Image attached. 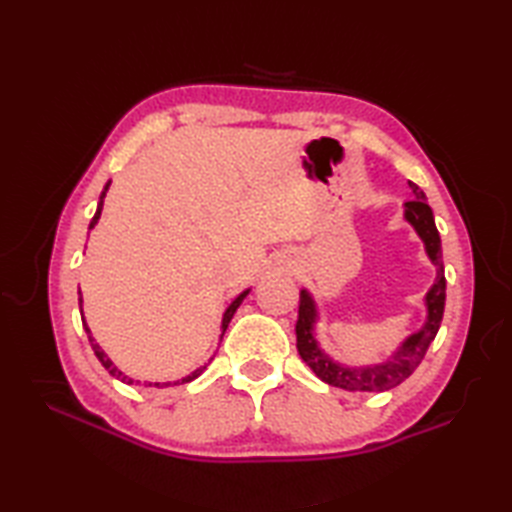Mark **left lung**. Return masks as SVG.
<instances>
[{
	"label": "left lung",
	"instance_id": "obj_1",
	"mask_svg": "<svg viewBox=\"0 0 512 512\" xmlns=\"http://www.w3.org/2000/svg\"><path fill=\"white\" fill-rule=\"evenodd\" d=\"M409 189L413 193L411 202L402 204V217L405 222L416 231L420 242L424 246L429 262L436 266V279H433L431 288L424 295V321L418 330L407 334L400 341L394 352L385 356L383 361L369 363V365H347L336 361L328 352L323 350L317 339V323L321 319L317 299L312 297L308 288H301L299 295V319L295 325L297 332V350L314 374H317L323 383L332 387H341L345 391H387L391 387L400 385L402 380L413 374V369L420 365V361L427 354L431 341L436 339L440 330L442 314H444V297H447V279H444V266H442V244L440 233L433 220V211L424 198L422 189L418 184L409 182Z\"/></svg>",
	"mask_w": 512,
	"mask_h": 512
}]
</instances>
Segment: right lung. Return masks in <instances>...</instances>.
<instances>
[{"mask_svg": "<svg viewBox=\"0 0 512 512\" xmlns=\"http://www.w3.org/2000/svg\"><path fill=\"white\" fill-rule=\"evenodd\" d=\"M110 184H112V180L105 184L103 187V191H101V198H99V204H96V213H94V217H92V222H90V226H88V231H92V228L99 224V220H101V211H103V200H105V195H107V191H110ZM250 292V288H246V290H242L239 292V295L228 303V308L224 310V314H222V325H220V341H222V336H224V332H226V328H228V323H231V319H233V314L237 312V308L242 306V301H244V297L248 295ZM79 310H81V321H83V330H85V334H88V339H90V345H92V350H94V354H96V358H99L101 361V365L107 369V372H110L114 378H118L121 380V383H125V385H140V380H136V378H132V376H127L123 369H118L116 365H114V361L110 356L105 354V350L103 347L96 343V339L92 336V330L88 328V323H85V314H83V295H81V288H79ZM206 369V365H202V367H198V369H193V372L189 374V376H184V378H178V380H169V383H149V380H145V387H171V385H182V383H191L193 378H198L202 372Z\"/></svg>", "mask_w": 512, "mask_h": 512, "instance_id": "1", "label": "right lung"}]
</instances>
